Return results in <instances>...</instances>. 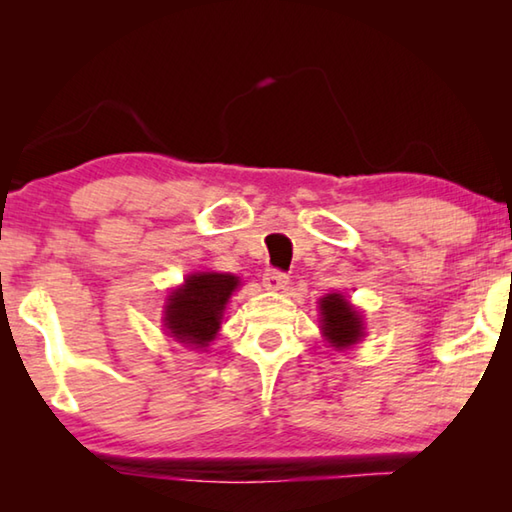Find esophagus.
<instances>
[{
    "instance_id": "34e87169",
    "label": "esophagus",
    "mask_w": 512,
    "mask_h": 512,
    "mask_svg": "<svg viewBox=\"0 0 512 512\" xmlns=\"http://www.w3.org/2000/svg\"><path fill=\"white\" fill-rule=\"evenodd\" d=\"M289 284V275L282 271H275V268H268L264 273V287L268 291H282Z\"/></svg>"
}]
</instances>
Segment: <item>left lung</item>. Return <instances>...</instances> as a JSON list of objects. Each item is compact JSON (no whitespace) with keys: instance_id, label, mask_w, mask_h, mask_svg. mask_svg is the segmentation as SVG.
Masks as SVG:
<instances>
[{"instance_id":"8db88e82","label":"left lung","mask_w":512,"mask_h":512,"mask_svg":"<svg viewBox=\"0 0 512 512\" xmlns=\"http://www.w3.org/2000/svg\"><path fill=\"white\" fill-rule=\"evenodd\" d=\"M320 329L332 348H350L363 336V318L341 293H327L320 298Z\"/></svg>"}]
</instances>
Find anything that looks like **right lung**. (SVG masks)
<instances>
[{
	"label": "right lung",
	"instance_id": "right-lung-1",
	"mask_svg": "<svg viewBox=\"0 0 512 512\" xmlns=\"http://www.w3.org/2000/svg\"><path fill=\"white\" fill-rule=\"evenodd\" d=\"M239 277L230 273H194L171 291L164 307V327L178 343L205 350L221 327V318Z\"/></svg>",
	"mask_w": 512,
	"mask_h": 512
}]
</instances>
